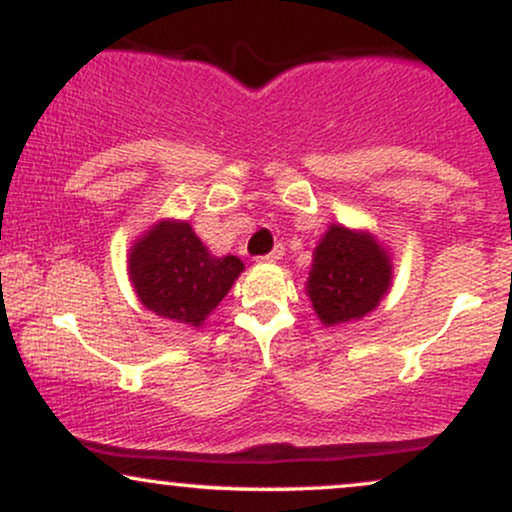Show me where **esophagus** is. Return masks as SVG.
I'll return each mask as SVG.
<instances>
[{"instance_id": "1", "label": "esophagus", "mask_w": 512, "mask_h": 512, "mask_svg": "<svg viewBox=\"0 0 512 512\" xmlns=\"http://www.w3.org/2000/svg\"><path fill=\"white\" fill-rule=\"evenodd\" d=\"M281 255H284V245H276V248L269 252V255L260 257V262H276V260H281Z\"/></svg>"}]
</instances>
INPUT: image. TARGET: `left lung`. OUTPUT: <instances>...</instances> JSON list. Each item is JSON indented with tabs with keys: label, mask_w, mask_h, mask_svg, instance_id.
Listing matches in <instances>:
<instances>
[{
	"label": "left lung",
	"mask_w": 512,
	"mask_h": 512,
	"mask_svg": "<svg viewBox=\"0 0 512 512\" xmlns=\"http://www.w3.org/2000/svg\"><path fill=\"white\" fill-rule=\"evenodd\" d=\"M390 284V255L375 236L332 223L313 252L305 289L322 325L334 327L378 308Z\"/></svg>",
	"instance_id": "8db88e82"
}]
</instances>
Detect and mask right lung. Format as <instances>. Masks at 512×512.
Instances as JSON below:
<instances>
[{
    "mask_svg": "<svg viewBox=\"0 0 512 512\" xmlns=\"http://www.w3.org/2000/svg\"><path fill=\"white\" fill-rule=\"evenodd\" d=\"M129 279L151 313L199 327L243 272L238 257H216L187 221H158L129 250Z\"/></svg>",
    "mask_w": 512,
    "mask_h": 512,
    "instance_id": "add662e5",
    "label": "right lung"
}]
</instances>
